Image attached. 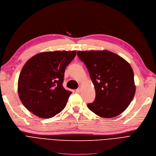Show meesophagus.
<instances>
[{
    "mask_svg": "<svg viewBox=\"0 0 156 156\" xmlns=\"http://www.w3.org/2000/svg\"><path fill=\"white\" fill-rule=\"evenodd\" d=\"M80 91H81V89H80V88H77V89L76 90V92L79 93V92H80Z\"/></svg>",
    "mask_w": 156,
    "mask_h": 156,
    "instance_id": "obj_1",
    "label": "esophagus"
}]
</instances>
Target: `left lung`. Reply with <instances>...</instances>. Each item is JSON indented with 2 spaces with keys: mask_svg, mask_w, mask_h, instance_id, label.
Wrapping results in <instances>:
<instances>
[{
  "mask_svg": "<svg viewBox=\"0 0 156 156\" xmlns=\"http://www.w3.org/2000/svg\"><path fill=\"white\" fill-rule=\"evenodd\" d=\"M87 66L95 90V99L88 108L104 118L121 114L136 93L133 69L125 59L108 50L78 51Z\"/></svg>",
  "mask_w": 156,
  "mask_h": 156,
  "instance_id": "obj_1",
  "label": "left lung"
}]
</instances>
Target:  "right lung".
Instances as JSON below:
<instances>
[{"label":"right lung","instance_id":"1","mask_svg":"<svg viewBox=\"0 0 156 156\" xmlns=\"http://www.w3.org/2000/svg\"><path fill=\"white\" fill-rule=\"evenodd\" d=\"M76 55V50L45 51L25 63L18 80V94L30 112L49 119L65 108L72 92L63 87L64 75Z\"/></svg>","mask_w":156,"mask_h":156}]
</instances>
